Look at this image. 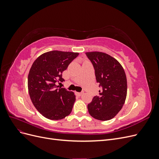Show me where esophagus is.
<instances>
[{"label": "esophagus", "instance_id": "1", "mask_svg": "<svg viewBox=\"0 0 159 159\" xmlns=\"http://www.w3.org/2000/svg\"><path fill=\"white\" fill-rule=\"evenodd\" d=\"M83 93H84L83 92H76V95H78V96H81Z\"/></svg>", "mask_w": 159, "mask_h": 159}]
</instances>
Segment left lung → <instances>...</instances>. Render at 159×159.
Wrapping results in <instances>:
<instances>
[{
	"label": "left lung",
	"instance_id": "left-lung-1",
	"mask_svg": "<svg viewBox=\"0 0 159 159\" xmlns=\"http://www.w3.org/2000/svg\"><path fill=\"white\" fill-rule=\"evenodd\" d=\"M95 69L97 82L102 89L88 104L91 117L107 121L113 119L121 110L125 102L127 82L125 72L121 64L114 57L100 52L85 53Z\"/></svg>",
	"mask_w": 159,
	"mask_h": 159
}]
</instances>
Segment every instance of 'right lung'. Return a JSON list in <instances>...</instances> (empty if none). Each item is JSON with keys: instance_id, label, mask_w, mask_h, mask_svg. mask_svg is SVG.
Instances as JSON below:
<instances>
[{"instance_id": "obj_1", "label": "right lung", "mask_w": 159, "mask_h": 159, "mask_svg": "<svg viewBox=\"0 0 159 159\" xmlns=\"http://www.w3.org/2000/svg\"><path fill=\"white\" fill-rule=\"evenodd\" d=\"M78 55V52L50 51L32 64L28 77V93L35 108L46 118L60 120L71 113L74 93L57 88L56 83L64 81L62 72Z\"/></svg>"}]
</instances>
